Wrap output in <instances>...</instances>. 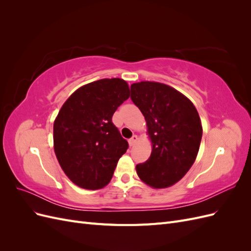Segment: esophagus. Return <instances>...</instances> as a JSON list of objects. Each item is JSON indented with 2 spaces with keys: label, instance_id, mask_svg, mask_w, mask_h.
Masks as SVG:
<instances>
[{
  "label": "esophagus",
  "instance_id": "esophagus-1",
  "mask_svg": "<svg viewBox=\"0 0 251 251\" xmlns=\"http://www.w3.org/2000/svg\"><path fill=\"white\" fill-rule=\"evenodd\" d=\"M137 141H138V136L137 135H134L133 137L130 140H128V144H130L131 147H133V146H135V143L137 142Z\"/></svg>",
  "mask_w": 251,
  "mask_h": 251
}]
</instances>
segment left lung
I'll return each mask as SVG.
<instances>
[{
  "mask_svg": "<svg viewBox=\"0 0 251 251\" xmlns=\"http://www.w3.org/2000/svg\"><path fill=\"white\" fill-rule=\"evenodd\" d=\"M131 92L151 142L149 160L136 165V172L151 187H170L184 177L198 155L203 131L199 113L184 94L165 83L135 82Z\"/></svg>",
  "mask_w": 251,
  "mask_h": 251,
  "instance_id": "8db88e82",
  "label": "left lung"
}]
</instances>
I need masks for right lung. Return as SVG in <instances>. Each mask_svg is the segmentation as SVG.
I'll return each instance as SVG.
<instances>
[{"mask_svg":"<svg viewBox=\"0 0 251 251\" xmlns=\"http://www.w3.org/2000/svg\"><path fill=\"white\" fill-rule=\"evenodd\" d=\"M128 97L126 80L103 78L74 91L60 108L53 124V149L75 185L94 191L109 184L128 148L112 116Z\"/></svg>","mask_w":251,"mask_h":251,"instance_id":"obj_1","label":"right lung"}]
</instances>
